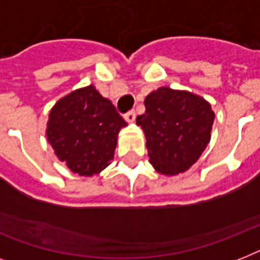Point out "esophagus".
I'll use <instances>...</instances> for the list:
<instances>
[{"label":"esophagus","mask_w":260,"mask_h":260,"mask_svg":"<svg viewBox=\"0 0 260 260\" xmlns=\"http://www.w3.org/2000/svg\"><path fill=\"white\" fill-rule=\"evenodd\" d=\"M124 118H125L128 122H134L135 118H136V114H135V110H129L124 114Z\"/></svg>","instance_id":"esophagus-1"}]
</instances>
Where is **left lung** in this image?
<instances>
[{
  "mask_svg": "<svg viewBox=\"0 0 260 260\" xmlns=\"http://www.w3.org/2000/svg\"><path fill=\"white\" fill-rule=\"evenodd\" d=\"M136 124L146 135L151 165L159 174L177 175L197 162L210 142L212 106L197 94L159 87L144 100Z\"/></svg>",
  "mask_w": 260,
  "mask_h": 260,
  "instance_id": "obj_1",
  "label": "left lung"
}]
</instances>
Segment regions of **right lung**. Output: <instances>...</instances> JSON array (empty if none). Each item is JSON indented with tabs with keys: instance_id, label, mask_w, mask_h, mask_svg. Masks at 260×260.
I'll return each mask as SVG.
<instances>
[{
	"instance_id": "add662e5",
	"label": "right lung",
	"mask_w": 260,
	"mask_h": 260,
	"mask_svg": "<svg viewBox=\"0 0 260 260\" xmlns=\"http://www.w3.org/2000/svg\"><path fill=\"white\" fill-rule=\"evenodd\" d=\"M122 126L126 122L113 104L90 85L55 104L46 135L60 162L73 173L91 177L110 165Z\"/></svg>"
}]
</instances>
